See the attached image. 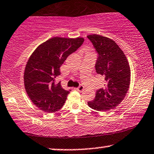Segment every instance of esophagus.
Here are the masks:
<instances>
[{
	"instance_id": "obj_1",
	"label": "esophagus",
	"mask_w": 154,
	"mask_h": 154,
	"mask_svg": "<svg viewBox=\"0 0 154 154\" xmlns=\"http://www.w3.org/2000/svg\"><path fill=\"white\" fill-rule=\"evenodd\" d=\"M84 88H85V87H84V86H82V85H80V86L77 87V90H78V91H83Z\"/></svg>"
}]
</instances>
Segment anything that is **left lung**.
Masks as SVG:
<instances>
[{"label":"left lung","instance_id":"1","mask_svg":"<svg viewBox=\"0 0 154 154\" xmlns=\"http://www.w3.org/2000/svg\"><path fill=\"white\" fill-rule=\"evenodd\" d=\"M87 38L99 54L95 65L97 73L105 79L104 87L97 89L94 100L87 104L96 111L107 112L115 109L129 90L130 66L124 52L112 39L97 34Z\"/></svg>","mask_w":154,"mask_h":154}]
</instances>
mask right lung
I'll list each match as a JSON object with an SVG mask.
<instances>
[{
    "label": "right lung",
    "instance_id": "add662e5",
    "mask_svg": "<svg viewBox=\"0 0 154 154\" xmlns=\"http://www.w3.org/2000/svg\"><path fill=\"white\" fill-rule=\"evenodd\" d=\"M84 40L54 37L40 44L30 55L25 68L24 86L29 98L40 110L52 113L63 106L71 90L54 82L60 75L61 65Z\"/></svg>",
    "mask_w": 154,
    "mask_h": 154
}]
</instances>
